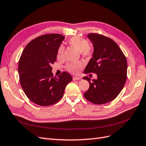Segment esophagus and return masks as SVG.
Returning a JSON list of instances; mask_svg holds the SVG:
<instances>
[{
  "label": "esophagus",
  "instance_id": "obj_1",
  "mask_svg": "<svg viewBox=\"0 0 146 146\" xmlns=\"http://www.w3.org/2000/svg\"><path fill=\"white\" fill-rule=\"evenodd\" d=\"M73 79L74 81H76V80H79L81 78H79V77H75V76H74V77H73Z\"/></svg>",
  "mask_w": 146,
  "mask_h": 146
}]
</instances>
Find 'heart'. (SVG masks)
Instances as JSON below:
<instances>
[{
	"instance_id": "obj_1",
	"label": "heart",
	"mask_w": 146,
	"mask_h": 146,
	"mask_svg": "<svg viewBox=\"0 0 146 146\" xmlns=\"http://www.w3.org/2000/svg\"><path fill=\"white\" fill-rule=\"evenodd\" d=\"M68 43L71 46L76 49L81 53L84 56H90L92 54V50L89 46V42L85 38L80 36H74L70 38ZM65 48L63 46H60L58 50L57 57L61 58L63 56ZM83 65L81 62L68 63L66 65V68L69 72L73 73H77Z\"/></svg>"
}]
</instances>
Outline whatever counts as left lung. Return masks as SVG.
I'll use <instances>...</instances> for the list:
<instances>
[{"label":"left lung","instance_id":"left-lung-1","mask_svg":"<svg viewBox=\"0 0 146 146\" xmlns=\"http://www.w3.org/2000/svg\"><path fill=\"white\" fill-rule=\"evenodd\" d=\"M94 46L93 57L84 70V73H94L98 78L83 77L90 83L84 96L92 103L103 104L113 101L123 90L127 79L126 58L110 38L98 33L88 35Z\"/></svg>","mask_w":146,"mask_h":146}]
</instances>
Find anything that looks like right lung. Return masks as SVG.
I'll use <instances>...</instances> for the list:
<instances>
[{"label":"right lung","instance_id":"obj_1","mask_svg":"<svg viewBox=\"0 0 146 146\" xmlns=\"http://www.w3.org/2000/svg\"><path fill=\"white\" fill-rule=\"evenodd\" d=\"M65 36L50 33L36 37L27 44L20 58V83L29 99L46 106L55 104L63 96L66 86L72 81L66 72L56 78L51 66L56 60L59 47Z\"/></svg>","mask_w":146,"mask_h":146}]
</instances>
